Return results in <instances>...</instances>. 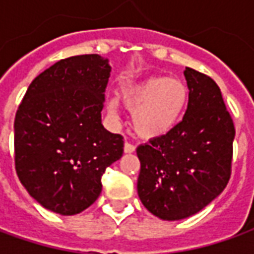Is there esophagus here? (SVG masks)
I'll list each match as a JSON object with an SVG mask.
<instances>
[{"instance_id": "esophagus-1", "label": "esophagus", "mask_w": 254, "mask_h": 254, "mask_svg": "<svg viewBox=\"0 0 254 254\" xmlns=\"http://www.w3.org/2000/svg\"><path fill=\"white\" fill-rule=\"evenodd\" d=\"M134 149H136V147H134L133 144L130 143L124 144V152H125V154H132V152H134Z\"/></svg>"}]
</instances>
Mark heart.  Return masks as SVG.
Wrapping results in <instances>:
<instances>
[{"label": "heart", "instance_id": "b5f03b06", "mask_svg": "<svg viewBox=\"0 0 254 254\" xmlns=\"http://www.w3.org/2000/svg\"><path fill=\"white\" fill-rule=\"evenodd\" d=\"M122 102L132 114L134 132L144 138H156L176 127L188 103L184 81L167 76H152L122 88ZM107 113L117 120V103H107Z\"/></svg>", "mask_w": 254, "mask_h": 254}]
</instances>
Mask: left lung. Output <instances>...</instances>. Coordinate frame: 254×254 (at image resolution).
<instances>
[{"instance_id": "1", "label": "left lung", "mask_w": 254, "mask_h": 254, "mask_svg": "<svg viewBox=\"0 0 254 254\" xmlns=\"http://www.w3.org/2000/svg\"><path fill=\"white\" fill-rule=\"evenodd\" d=\"M185 116L170 132L138 145L137 193L163 220L189 218L218 197L231 176L234 122L212 78L187 67Z\"/></svg>"}]
</instances>
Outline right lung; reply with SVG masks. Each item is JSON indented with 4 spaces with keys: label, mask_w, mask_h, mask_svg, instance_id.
Segmentation results:
<instances>
[{
    "label": "right lung",
    "mask_w": 254,
    "mask_h": 254,
    "mask_svg": "<svg viewBox=\"0 0 254 254\" xmlns=\"http://www.w3.org/2000/svg\"><path fill=\"white\" fill-rule=\"evenodd\" d=\"M111 67L98 54L58 61L36 76L14 118V166L42 207L76 215L94 204L102 176L124 152L100 111Z\"/></svg>",
    "instance_id": "right-lung-1"
}]
</instances>
